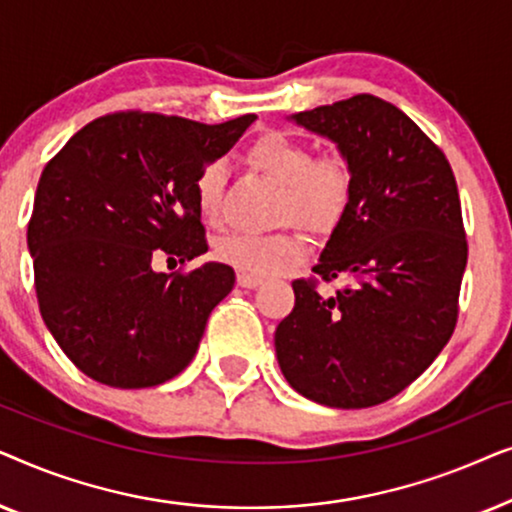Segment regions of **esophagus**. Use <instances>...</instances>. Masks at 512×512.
I'll return each instance as SVG.
<instances>
[{"mask_svg": "<svg viewBox=\"0 0 512 512\" xmlns=\"http://www.w3.org/2000/svg\"><path fill=\"white\" fill-rule=\"evenodd\" d=\"M237 284L244 286V289H254V286L263 284V277L249 275V272H237Z\"/></svg>", "mask_w": 512, "mask_h": 512, "instance_id": "obj_1", "label": "esophagus"}]
</instances>
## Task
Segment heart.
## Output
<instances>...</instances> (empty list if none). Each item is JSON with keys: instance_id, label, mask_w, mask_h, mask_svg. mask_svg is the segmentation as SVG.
<instances>
[{"instance_id": "heart-1", "label": "heart", "mask_w": 512, "mask_h": 512, "mask_svg": "<svg viewBox=\"0 0 512 512\" xmlns=\"http://www.w3.org/2000/svg\"><path fill=\"white\" fill-rule=\"evenodd\" d=\"M251 167L282 188L279 214L310 230H331L352 198V170L340 156L314 158L310 144L284 132H268L247 149ZM223 174L209 165L195 179V200L207 221H216L221 207ZM223 263L249 275H275L291 268L305 254V242L293 233H230L216 242Z\"/></svg>"}]
</instances>
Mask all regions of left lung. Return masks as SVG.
I'll use <instances>...</instances> for the list:
<instances>
[{
  "label": "left lung",
  "mask_w": 512,
  "mask_h": 512,
  "mask_svg": "<svg viewBox=\"0 0 512 512\" xmlns=\"http://www.w3.org/2000/svg\"><path fill=\"white\" fill-rule=\"evenodd\" d=\"M338 146L352 198L312 272L345 286L331 296L296 279V305L275 331L279 368L328 408H370L415 382L457 324L466 233L445 153L394 104L354 95L293 114Z\"/></svg>",
  "instance_id": "left-lung-1"
}]
</instances>
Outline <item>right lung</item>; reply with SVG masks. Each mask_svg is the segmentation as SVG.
Returning a JSON list of instances; mask_svg holds the SVG:
<instances>
[{
    "mask_svg": "<svg viewBox=\"0 0 512 512\" xmlns=\"http://www.w3.org/2000/svg\"><path fill=\"white\" fill-rule=\"evenodd\" d=\"M254 121L121 111L81 128L44 167L27 226L34 289L46 328L81 373L146 389L193 361L235 272L212 261L167 275L153 263L205 254L195 179Z\"/></svg>",
    "mask_w": 512,
    "mask_h": 512,
    "instance_id": "obj_1",
    "label": "right lung"
}]
</instances>
